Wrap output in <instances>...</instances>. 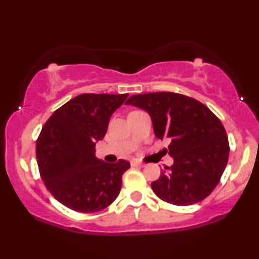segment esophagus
Instances as JSON below:
<instances>
[{
    "instance_id": "obj_1",
    "label": "esophagus",
    "mask_w": 259,
    "mask_h": 259,
    "mask_svg": "<svg viewBox=\"0 0 259 259\" xmlns=\"http://www.w3.org/2000/svg\"><path fill=\"white\" fill-rule=\"evenodd\" d=\"M130 164L133 165V166H142V165H143V164L140 163V162H138V161H131Z\"/></svg>"
}]
</instances>
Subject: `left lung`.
<instances>
[{"label":"left lung","instance_id":"1","mask_svg":"<svg viewBox=\"0 0 259 259\" xmlns=\"http://www.w3.org/2000/svg\"><path fill=\"white\" fill-rule=\"evenodd\" d=\"M125 104L147 111L156 137L170 140L174 164L151 184L155 194L175 205L207 198L221 181L230 154L221 120L199 100L176 93L134 95Z\"/></svg>","mask_w":259,"mask_h":259}]
</instances>
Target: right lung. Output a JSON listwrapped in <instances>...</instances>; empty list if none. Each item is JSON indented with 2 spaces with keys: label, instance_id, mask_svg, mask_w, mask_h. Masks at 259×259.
<instances>
[{
  "label": "right lung",
  "instance_id": "obj_1",
  "mask_svg": "<svg viewBox=\"0 0 259 259\" xmlns=\"http://www.w3.org/2000/svg\"><path fill=\"white\" fill-rule=\"evenodd\" d=\"M128 94H82L56 109L36 140L41 178L56 200L77 212H97L117 198L125 160L106 163L95 156L96 142Z\"/></svg>",
  "mask_w": 259,
  "mask_h": 259
}]
</instances>
